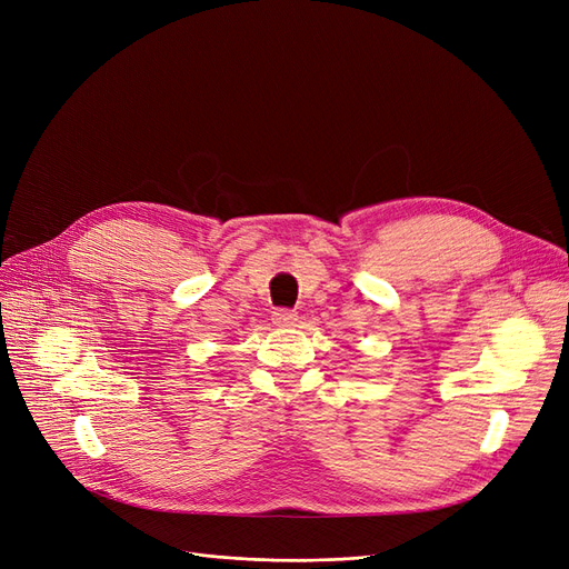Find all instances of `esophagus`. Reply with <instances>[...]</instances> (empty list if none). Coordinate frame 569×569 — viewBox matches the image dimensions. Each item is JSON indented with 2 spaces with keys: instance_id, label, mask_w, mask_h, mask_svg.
Here are the masks:
<instances>
[{
  "instance_id": "34e87169",
  "label": "esophagus",
  "mask_w": 569,
  "mask_h": 569,
  "mask_svg": "<svg viewBox=\"0 0 569 569\" xmlns=\"http://www.w3.org/2000/svg\"><path fill=\"white\" fill-rule=\"evenodd\" d=\"M299 320V316L295 311H289V308H278V311H272V322L278 327H295Z\"/></svg>"
}]
</instances>
